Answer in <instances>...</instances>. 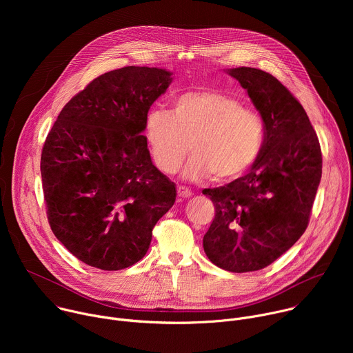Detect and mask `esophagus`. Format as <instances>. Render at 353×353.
<instances>
[{
	"mask_svg": "<svg viewBox=\"0 0 353 353\" xmlns=\"http://www.w3.org/2000/svg\"><path fill=\"white\" fill-rule=\"evenodd\" d=\"M177 194H179L180 198H188V196L192 195V191L190 188L184 187V185H179L177 187Z\"/></svg>",
	"mask_w": 353,
	"mask_h": 353,
	"instance_id": "34e87169",
	"label": "esophagus"
}]
</instances>
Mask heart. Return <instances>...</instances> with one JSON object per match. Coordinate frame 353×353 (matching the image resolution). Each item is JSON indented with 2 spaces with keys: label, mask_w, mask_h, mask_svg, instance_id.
<instances>
[{
  "label": "heart",
  "mask_w": 353,
  "mask_h": 353,
  "mask_svg": "<svg viewBox=\"0 0 353 353\" xmlns=\"http://www.w3.org/2000/svg\"><path fill=\"white\" fill-rule=\"evenodd\" d=\"M265 132L257 112L212 90L184 92L173 99L170 112L152 109L145 119V139L161 172L176 173L191 149L183 172L187 180L237 179L259 158Z\"/></svg>",
  "instance_id": "obj_1"
}]
</instances>
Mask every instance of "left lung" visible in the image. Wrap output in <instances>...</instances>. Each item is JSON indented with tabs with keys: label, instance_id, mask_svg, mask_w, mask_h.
Segmentation results:
<instances>
[{
	"label": "left lung",
	"instance_id": "8db88e82",
	"mask_svg": "<svg viewBox=\"0 0 353 353\" xmlns=\"http://www.w3.org/2000/svg\"><path fill=\"white\" fill-rule=\"evenodd\" d=\"M226 72L247 90L267 132L247 174L203 191L215 205L203 244L216 267L250 272L272 264L305 233L323 158L303 106L275 77L250 67Z\"/></svg>",
	"mask_w": 353,
	"mask_h": 353
}]
</instances>
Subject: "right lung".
I'll return each mask as SVG.
<instances>
[{"instance_id": "1", "label": "right lung", "mask_w": 353, "mask_h": 353, "mask_svg": "<svg viewBox=\"0 0 353 353\" xmlns=\"http://www.w3.org/2000/svg\"><path fill=\"white\" fill-rule=\"evenodd\" d=\"M172 79L170 71L135 65L100 75L64 106L46 138L40 172L50 228L90 267L138 263L174 204L176 185L155 168L142 135Z\"/></svg>"}]
</instances>
